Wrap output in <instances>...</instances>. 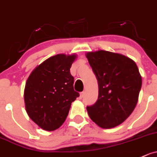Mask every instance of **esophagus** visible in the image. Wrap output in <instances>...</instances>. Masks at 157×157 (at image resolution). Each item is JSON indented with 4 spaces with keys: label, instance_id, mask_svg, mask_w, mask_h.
I'll list each match as a JSON object with an SVG mask.
<instances>
[{
    "label": "esophagus",
    "instance_id": "esophagus-1",
    "mask_svg": "<svg viewBox=\"0 0 157 157\" xmlns=\"http://www.w3.org/2000/svg\"><path fill=\"white\" fill-rule=\"evenodd\" d=\"M85 92H82L80 94V98H83L84 97H85Z\"/></svg>",
    "mask_w": 157,
    "mask_h": 157
}]
</instances>
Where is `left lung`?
<instances>
[{
    "label": "left lung",
    "mask_w": 157,
    "mask_h": 157,
    "mask_svg": "<svg viewBox=\"0 0 157 157\" xmlns=\"http://www.w3.org/2000/svg\"><path fill=\"white\" fill-rule=\"evenodd\" d=\"M98 81L99 96L87 106L89 117L99 127L111 129L122 124L137 105L142 80L134 60L104 50L85 54Z\"/></svg>",
    "instance_id": "left-lung-1"
}]
</instances>
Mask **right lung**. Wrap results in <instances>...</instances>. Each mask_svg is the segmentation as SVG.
<instances>
[{
	"instance_id": "right-lung-1",
	"label": "right lung",
	"mask_w": 157,
	"mask_h": 157,
	"mask_svg": "<svg viewBox=\"0 0 157 157\" xmlns=\"http://www.w3.org/2000/svg\"><path fill=\"white\" fill-rule=\"evenodd\" d=\"M75 54H58L34 68L25 84L26 112L36 125L54 131L64 123L71 104L79 94L73 88L70 68Z\"/></svg>"
}]
</instances>
